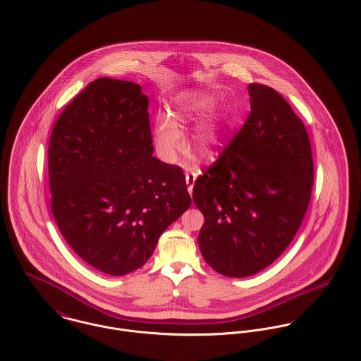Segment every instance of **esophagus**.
Segmentation results:
<instances>
[{"instance_id": "1", "label": "esophagus", "mask_w": 361, "mask_h": 361, "mask_svg": "<svg viewBox=\"0 0 361 361\" xmlns=\"http://www.w3.org/2000/svg\"><path fill=\"white\" fill-rule=\"evenodd\" d=\"M185 180H187V185H188V192L192 194V190H194V184H195V180H197V176L194 173H187L185 174Z\"/></svg>"}]
</instances>
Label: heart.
<instances>
[{"label":"heart","mask_w":361,"mask_h":361,"mask_svg":"<svg viewBox=\"0 0 361 361\" xmlns=\"http://www.w3.org/2000/svg\"><path fill=\"white\" fill-rule=\"evenodd\" d=\"M212 106L209 98L200 95H181L174 105V119L180 124L187 123ZM219 142L217 128L212 124L200 126L192 137V144L197 152L209 155ZM155 145L158 154L164 161H176L177 151L181 147V133L178 127L167 118L159 119L155 127Z\"/></svg>","instance_id":"heart-1"}]
</instances>
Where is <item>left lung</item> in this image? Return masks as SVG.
<instances>
[{
	"mask_svg": "<svg viewBox=\"0 0 361 361\" xmlns=\"http://www.w3.org/2000/svg\"><path fill=\"white\" fill-rule=\"evenodd\" d=\"M250 114L233 141L195 180L204 217L200 247L226 277L270 266L296 235L314 180L309 134L274 88L250 82Z\"/></svg>",
	"mask_w": 361,
	"mask_h": 361,
	"instance_id": "8db88e82",
	"label": "left lung"
}]
</instances>
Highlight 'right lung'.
I'll return each mask as SVG.
<instances>
[{
	"mask_svg": "<svg viewBox=\"0 0 361 361\" xmlns=\"http://www.w3.org/2000/svg\"><path fill=\"white\" fill-rule=\"evenodd\" d=\"M148 97L99 78L63 109L48 147L51 210L81 259L109 276L141 269L191 204L180 166L152 157Z\"/></svg>",
	"mask_w": 361,
	"mask_h": 361,
	"instance_id": "obj_1",
	"label": "right lung"
}]
</instances>
